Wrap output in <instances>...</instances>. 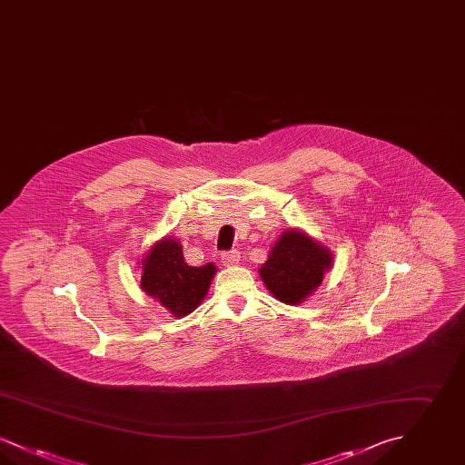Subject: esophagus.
<instances>
[{
  "mask_svg": "<svg viewBox=\"0 0 465 465\" xmlns=\"http://www.w3.org/2000/svg\"><path fill=\"white\" fill-rule=\"evenodd\" d=\"M239 262H241V254L237 251H228L222 254V263L224 266H235Z\"/></svg>",
  "mask_w": 465,
  "mask_h": 465,
  "instance_id": "1",
  "label": "esophagus"
}]
</instances>
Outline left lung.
Returning a JSON list of instances; mask_svg holds the SVG:
<instances>
[{"label": "left lung", "mask_w": 465, "mask_h": 465, "mask_svg": "<svg viewBox=\"0 0 465 465\" xmlns=\"http://www.w3.org/2000/svg\"><path fill=\"white\" fill-rule=\"evenodd\" d=\"M332 252L298 228L282 232L260 272L266 289L286 305H300L322 284Z\"/></svg>", "instance_id": "1"}]
</instances>
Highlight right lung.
Returning <instances> with one entry per match:
<instances>
[{
	"label": "right lung",
	"instance_id": "obj_1",
	"mask_svg": "<svg viewBox=\"0 0 465 465\" xmlns=\"http://www.w3.org/2000/svg\"><path fill=\"white\" fill-rule=\"evenodd\" d=\"M139 263L143 291L177 319L199 307L216 275L214 263L186 265L181 243L174 237L156 241Z\"/></svg>",
	"mask_w": 465,
	"mask_h": 465
}]
</instances>
